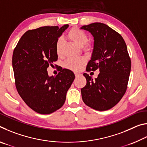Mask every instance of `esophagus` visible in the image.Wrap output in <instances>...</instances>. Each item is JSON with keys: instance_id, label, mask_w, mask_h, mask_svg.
Instances as JSON below:
<instances>
[{"instance_id": "34e87169", "label": "esophagus", "mask_w": 147, "mask_h": 147, "mask_svg": "<svg viewBox=\"0 0 147 147\" xmlns=\"http://www.w3.org/2000/svg\"><path fill=\"white\" fill-rule=\"evenodd\" d=\"M80 74H81L76 73H75V76H76V77H78V76H79L80 75Z\"/></svg>"}]
</instances>
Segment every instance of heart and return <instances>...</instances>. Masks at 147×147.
I'll list each match as a JSON object with an SVG mask.
<instances>
[{
  "instance_id": "obj_1",
  "label": "heart",
  "mask_w": 147,
  "mask_h": 147,
  "mask_svg": "<svg viewBox=\"0 0 147 147\" xmlns=\"http://www.w3.org/2000/svg\"><path fill=\"white\" fill-rule=\"evenodd\" d=\"M68 38L79 47H83L88 42V36L83 31L77 28L71 29L67 34ZM63 39L59 38L56 42V52L58 55L61 53ZM86 63L85 59L83 58H69L64 64L65 67L72 71H79Z\"/></svg>"
}]
</instances>
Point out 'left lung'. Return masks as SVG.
Masks as SVG:
<instances>
[{
	"instance_id": "8db88e82",
	"label": "left lung",
	"mask_w": 147,
	"mask_h": 147,
	"mask_svg": "<svg viewBox=\"0 0 147 147\" xmlns=\"http://www.w3.org/2000/svg\"><path fill=\"white\" fill-rule=\"evenodd\" d=\"M91 33L94 44L86 71L98 69L93 79L84 73L87 84L81 89L84 102L98 111H105L117 104L127 89L131 60L125 41L120 34L106 24L94 23L82 26Z\"/></svg>"
}]
</instances>
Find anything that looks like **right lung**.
Here are the masks:
<instances>
[{"label": "right lung", "instance_id": "right-lung-1", "mask_svg": "<svg viewBox=\"0 0 147 147\" xmlns=\"http://www.w3.org/2000/svg\"><path fill=\"white\" fill-rule=\"evenodd\" d=\"M69 27L43 26L24 33L12 57L17 90L30 108L50 114L63 105L66 94L75 78L73 71L63 69L56 76L47 69L58 59L56 42Z\"/></svg>", "mask_w": 147, "mask_h": 147}]
</instances>
